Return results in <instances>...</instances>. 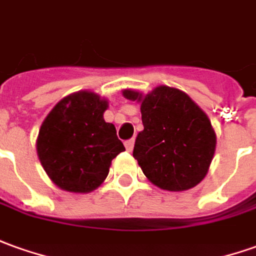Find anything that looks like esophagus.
<instances>
[{"label":"esophagus","instance_id":"obj_1","mask_svg":"<svg viewBox=\"0 0 256 256\" xmlns=\"http://www.w3.org/2000/svg\"><path fill=\"white\" fill-rule=\"evenodd\" d=\"M125 148H126V150L128 152H132V149H134V139L125 140Z\"/></svg>","mask_w":256,"mask_h":256}]
</instances>
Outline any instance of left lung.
Segmentation results:
<instances>
[{
  "label": "left lung",
  "mask_w": 256,
  "mask_h": 256,
  "mask_svg": "<svg viewBox=\"0 0 256 256\" xmlns=\"http://www.w3.org/2000/svg\"><path fill=\"white\" fill-rule=\"evenodd\" d=\"M140 102L144 131L134 146V158L154 185L167 191H185L208 174L216 149L212 124L184 92L158 86L149 94L122 92Z\"/></svg>",
  "instance_id": "8db88e82"
}]
</instances>
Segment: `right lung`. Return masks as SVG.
<instances>
[{"mask_svg": "<svg viewBox=\"0 0 256 256\" xmlns=\"http://www.w3.org/2000/svg\"><path fill=\"white\" fill-rule=\"evenodd\" d=\"M107 102L92 92L64 98L50 111L37 138V154L52 182L70 192H90L125 150L116 126L106 122Z\"/></svg>", "mask_w": 256, "mask_h": 256, "instance_id": "add662e5", "label": "right lung"}]
</instances>
